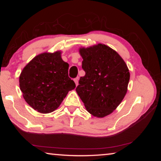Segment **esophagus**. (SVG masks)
Masks as SVG:
<instances>
[{"instance_id": "esophagus-1", "label": "esophagus", "mask_w": 161, "mask_h": 161, "mask_svg": "<svg viewBox=\"0 0 161 161\" xmlns=\"http://www.w3.org/2000/svg\"><path fill=\"white\" fill-rule=\"evenodd\" d=\"M74 81H75V84H76V86H77L78 85V81H79V77H77V78H75V80H74Z\"/></svg>"}]
</instances>
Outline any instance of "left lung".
Returning <instances> with one entry per match:
<instances>
[{
    "label": "left lung",
    "instance_id": "8db88e82",
    "mask_svg": "<svg viewBox=\"0 0 161 161\" xmlns=\"http://www.w3.org/2000/svg\"><path fill=\"white\" fill-rule=\"evenodd\" d=\"M81 67L77 93L86 111L98 118L109 115L121 103L127 92L129 70L121 57L103 44L81 47Z\"/></svg>",
    "mask_w": 161,
    "mask_h": 161
}]
</instances>
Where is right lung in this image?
Listing matches in <instances>:
<instances>
[{
  "label": "right lung",
  "mask_w": 161,
  "mask_h": 161,
  "mask_svg": "<svg viewBox=\"0 0 161 161\" xmlns=\"http://www.w3.org/2000/svg\"><path fill=\"white\" fill-rule=\"evenodd\" d=\"M69 64L62 60L61 52L44 53L32 59L19 77L25 102L42 114L57 109L75 83L68 76Z\"/></svg>",
  "instance_id": "add662e5"
}]
</instances>
